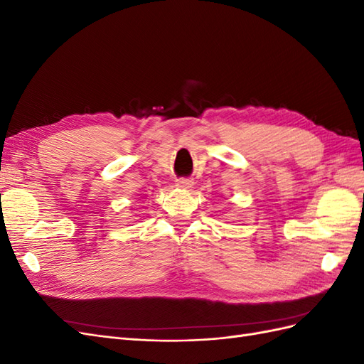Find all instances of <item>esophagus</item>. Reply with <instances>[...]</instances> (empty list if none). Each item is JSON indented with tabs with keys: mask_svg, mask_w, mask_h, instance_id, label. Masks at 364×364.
Listing matches in <instances>:
<instances>
[{
	"mask_svg": "<svg viewBox=\"0 0 364 364\" xmlns=\"http://www.w3.org/2000/svg\"><path fill=\"white\" fill-rule=\"evenodd\" d=\"M193 183L194 182L188 178H181V179L176 181V186H179V188H191Z\"/></svg>",
	"mask_w": 364,
	"mask_h": 364,
	"instance_id": "34e87169",
	"label": "esophagus"
}]
</instances>
